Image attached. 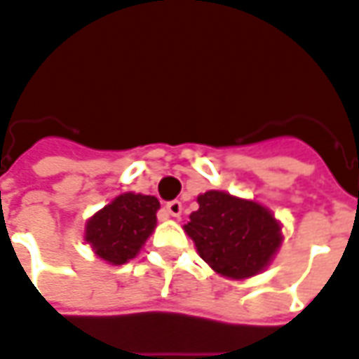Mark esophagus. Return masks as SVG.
I'll return each mask as SVG.
<instances>
[{
  "instance_id": "esophagus-1",
  "label": "esophagus",
  "mask_w": 359,
  "mask_h": 359,
  "mask_svg": "<svg viewBox=\"0 0 359 359\" xmlns=\"http://www.w3.org/2000/svg\"><path fill=\"white\" fill-rule=\"evenodd\" d=\"M166 210H168V214L172 218H180L183 212V206L180 201H170L168 205H166Z\"/></svg>"
}]
</instances>
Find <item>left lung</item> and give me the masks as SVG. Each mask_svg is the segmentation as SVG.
I'll list each match as a JSON object with an SVG mask.
<instances>
[{
  "label": "left lung",
  "instance_id": "obj_1",
  "mask_svg": "<svg viewBox=\"0 0 359 359\" xmlns=\"http://www.w3.org/2000/svg\"><path fill=\"white\" fill-rule=\"evenodd\" d=\"M197 203L183 229L201 258L227 279L262 273L283 243V226L273 212L226 191H206Z\"/></svg>",
  "mask_w": 359,
  "mask_h": 359
}]
</instances>
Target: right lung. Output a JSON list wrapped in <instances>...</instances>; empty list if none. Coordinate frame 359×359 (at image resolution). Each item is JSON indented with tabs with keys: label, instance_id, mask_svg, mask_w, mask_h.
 I'll return each instance as SVG.
<instances>
[{
	"label": "right lung",
	"instance_id": "1",
	"mask_svg": "<svg viewBox=\"0 0 359 359\" xmlns=\"http://www.w3.org/2000/svg\"><path fill=\"white\" fill-rule=\"evenodd\" d=\"M158 198L141 193H120L97 210L83 229V241L97 258L111 266H122L140 255L156 227Z\"/></svg>",
	"mask_w": 359,
	"mask_h": 359
}]
</instances>
